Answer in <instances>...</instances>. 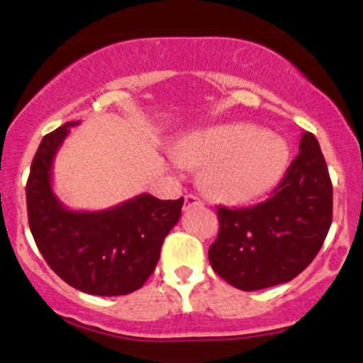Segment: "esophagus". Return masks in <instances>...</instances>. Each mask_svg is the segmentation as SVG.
Returning <instances> with one entry per match:
<instances>
[{"label":"esophagus","mask_w":363,"mask_h":363,"mask_svg":"<svg viewBox=\"0 0 363 363\" xmlns=\"http://www.w3.org/2000/svg\"><path fill=\"white\" fill-rule=\"evenodd\" d=\"M195 206H202V200H200L199 197H195V195H186L185 206H183V208H185V211H189L190 207H195Z\"/></svg>","instance_id":"1"}]
</instances>
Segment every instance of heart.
<instances>
[{
	"label": "heart",
	"mask_w": 363,
	"mask_h": 363,
	"mask_svg": "<svg viewBox=\"0 0 363 363\" xmlns=\"http://www.w3.org/2000/svg\"><path fill=\"white\" fill-rule=\"evenodd\" d=\"M183 164L206 166L203 185L212 197L245 203L268 194L289 166L284 139L250 123L212 127L186 135L177 146Z\"/></svg>",
	"instance_id": "heart-1"
}]
</instances>
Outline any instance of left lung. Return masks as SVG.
I'll return each instance as SVG.
<instances>
[{
	"label": "left lung",
	"mask_w": 363,
	"mask_h": 363,
	"mask_svg": "<svg viewBox=\"0 0 363 363\" xmlns=\"http://www.w3.org/2000/svg\"><path fill=\"white\" fill-rule=\"evenodd\" d=\"M299 155L274 195L253 207H217L208 248L214 272L240 291L291 282L316 258L333 219V185L318 139L304 132Z\"/></svg>",
	"instance_id": "1"
}]
</instances>
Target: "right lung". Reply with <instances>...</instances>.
<instances>
[{
    "mask_svg": "<svg viewBox=\"0 0 363 363\" xmlns=\"http://www.w3.org/2000/svg\"><path fill=\"white\" fill-rule=\"evenodd\" d=\"M67 122L42 139L27 182L28 225L38 251L66 284L93 296H125L155 272L166 234L182 216L183 197L149 194L100 212L64 207L52 190V163Z\"/></svg>",
    "mask_w": 363,
    "mask_h": 363,
    "instance_id": "1",
    "label": "right lung"
}]
</instances>
